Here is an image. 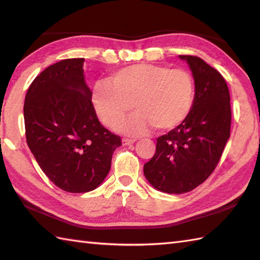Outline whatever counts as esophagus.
<instances>
[{"mask_svg":"<svg viewBox=\"0 0 260 260\" xmlns=\"http://www.w3.org/2000/svg\"><path fill=\"white\" fill-rule=\"evenodd\" d=\"M134 142H135V140H132V139H123V144H124V145L133 144Z\"/></svg>","mask_w":260,"mask_h":260,"instance_id":"esophagus-1","label":"esophagus"}]
</instances>
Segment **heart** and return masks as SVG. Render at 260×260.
Here are the masks:
<instances>
[{
  "label": "heart",
  "instance_id": "heart-1",
  "mask_svg": "<svg viewBox=\"0 0 260 260\" xmlns=\"http://www.w3.org/2000/svg\"><path fill=\"white\" fill-rule=\"evenodd\" d=\"M194 92V80L185 69L133 64L116 71L109 81H98L92 103L98 117L110 129H118L134 107L139 114L124 129L143 133L153 126L168 132L189 116Z\"/></svg>",
  "mask_w": 260,
  "mask_h": 260
}]
</instances>
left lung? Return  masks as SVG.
Here are the masks:
<instances>
[{
    "instance_id": "left-lung-1",
    "label": "left lung",
    "mask_w": 260,
    "mask_h": 260,
    "mask_svg": "<svg viewBox=\"0 0 260 260\" xmlns=\"http://www.w3.org/2000/svg\"><path fill=\"white\" fill-rule=\"evenodd\" d=\"M190 66L196 95L179 127L156 140V151L144 164L150 183L170 194L196 189L212 174L230 137L231 107L224 78L201 58L179 56Z\"/></svg>"
}]
</instances>
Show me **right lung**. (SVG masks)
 <instances>
[{
    "label": "right lung",
    "instance_id": "obj_1",
    "mask_svg": "<svg viewBox=\"0 0 260 260\" xmlns=\"http://www.w3.org/2000/svg\"><path fill=\"white\" fill-rule=\"evenodd\" d=\"M85 59L49 66L32 81L23 114L27 146L60 189L89 192L106 178L118 135L101 124L84 78Z\"/></svg>",
    "mask_w": 260,
    "mask_h": 260
}]
</instances>
